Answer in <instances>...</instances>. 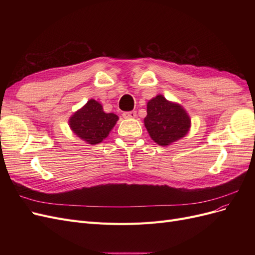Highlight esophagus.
I'll return each instance as SVG.
<instances>
[{"label":"esophagus","instance_id":"1","mask_svg":"<svg viewBox=\"0 0 255 255\" xmlns=\"http://www.w3.org/2000/svg\"><path fill=\"white\" fill-rule=\"evenodd\" d=\"M122 116H123V118H126V119H133V118H136V112H134V111H132V112H125L122 114Z\"/></svg>","mask_w":255,"mask_h":255}]
</instances>
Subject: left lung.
Wrapping results in <instances>:
<instances>
[{
    "instance_id": "8db88e82",
    "label": "left lung",
    "mask_w": 255,
    "mask_h": 255,
    "mask_svg": "<svg viewBox=\"0 0 255 255\" xmlns=\"http://www.w3.org/2000/svg\"><path fill=\"white\" fill-rule=\"evenodd\" d=\"M144 126L152 139L159 145H168L187 134L190 119L182 106L156 96L146 105Z\"/></svg>"
}]
</instances>
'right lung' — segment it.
I'll list each match as a JSON object with an SVG mask.
<instances>
[{"label": "right lung", "instance_id": "1", "mask_svg": "<svg viewBox=\"0 0 255 255\" xmlns=\"http://www.w3.org/2000/svg\"><path fill=\"white\" fill-rule=\"evenodd\" d=\"M117 120V115L104 113L101 104L96 100H89L82 110L72 116L69 125L83 140L90 144H97L109 136Z\"/></svg>", "mask_w": 255, "mask_h": 255}]
</instances>
